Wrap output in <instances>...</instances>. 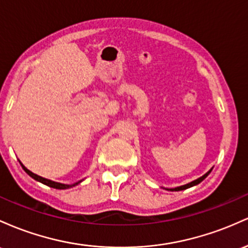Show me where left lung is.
<instances>
[{
  "mask_svg": "<svg viewBox=\"0 0 248 248\" xmlns=\"http://www.w3.org/2000/svg\"><path fill=\"white\" fill-rule=\"evenodd\" d=\"M211 171H212V170H210V171H208L207 173H205L204 176H202V177H200V178H198V179L193 180V182L188 183V184H186V185H183V186H179V187L170 188V191H182V190H186V188H188V187H192V186H194V185H198L200 182H202V180H204L205 178H206V177L208 176V174L211 173Z\"/></svg>",
  "mask_w": 248,
  "mask_h": 248,
  "instance_id": "8db88e82",
  "label": "left lung"
}]
</instances>
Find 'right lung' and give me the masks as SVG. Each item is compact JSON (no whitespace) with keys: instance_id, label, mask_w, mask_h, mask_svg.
Returning a JSON list of instances; mask_svg holds the SVG:
<instances>
[{"instance_id":"right-lung-1","label":"right lung","mask_w":248,"mask_h":248,"mask_svg":"<svg viewBox=\"0 0 248 248\" xmlns=\"http://www.w3.org/2000/svg\"><path fill=\"white\" fill-rule=\"evenodd\" d=\"M22 168H23L24 171H26L30 177L34 178L35 180H37V182H40V183H42V184H44L46 186H50V187H52V188H57V190H65V188H70V187H72V186H76L77 184H79L80 183V182H78V183H76V184H72V185H65V184H61V183H55V182H52V180L46 179V178H42L40 176H37V174L32 173L31 171H29L27 168H24L23 165H22Z\"/></svg>"}]
</instances>
